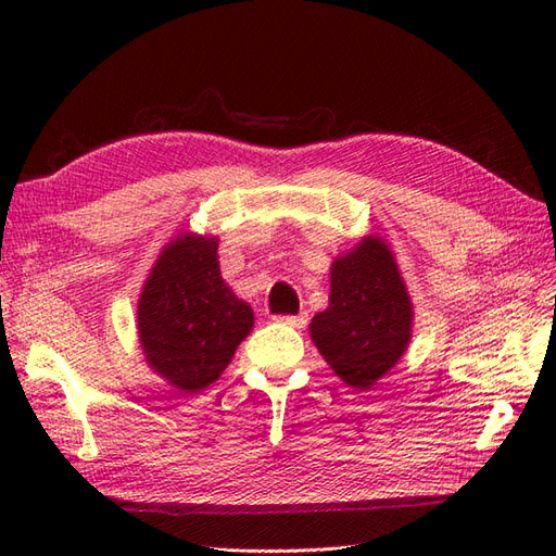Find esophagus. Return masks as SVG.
I'll return each mask as SVG.
<instances>
[{"mask_svg":"<svg viewBox=\"0 0 556 556\" xmlns=\"http://www.w3.org/2000/svg\"><path fill=\"white\" fill-rule=\"evenodd\" d=\"M274 319H276V323H280V325H288V327L301 329V327H306L308 315H306V313H299V315H276Z\"/></svg>","mask_w":556,"mask_h":556,"instance_id":"esophagus-1","label":"esophagus"}]
</instances>
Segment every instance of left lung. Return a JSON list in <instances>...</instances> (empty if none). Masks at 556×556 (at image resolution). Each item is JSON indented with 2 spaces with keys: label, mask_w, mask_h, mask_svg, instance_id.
Instances as JSON below:
<instances>
[{
  "label": "left lung",
  "mask_w": 556,
  "mask_h": 556,
  "mask_svg": "<svg viewBox=\"0 0 556 556\" xmlns=\"http://www.w3.org/2000/svg\"><path fill=\"white\" fill-rule=\"evenodd\" d=\"M327 311L311 319L319 355L345 384L368 390L406 352L413 304L390 245L366 237L331 264Z\"/></svg>",
  "instance_id": "8db88e82"
}]
</instances>
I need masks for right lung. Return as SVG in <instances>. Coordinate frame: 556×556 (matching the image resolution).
<instances>
[{"label": "right lung", "mask_w": 556, "mask_h": 556, "mask_svg": "<svg viewBox=\"0 0 556 556\" xmlns=\"http://www.w3.org/2000/svg\"><path fill=\"white\" fill-rule=\"evenodd\" d=\"M137 315L148 366L182 392H199L220 378L255 325L252 308L220 276L217 239L199 233L164 245Z\"/></svg>", "instance_id": "add662e5"}]
</instances>
